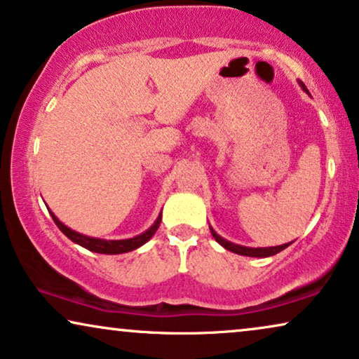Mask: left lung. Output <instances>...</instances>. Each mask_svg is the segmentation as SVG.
Returning a JSON list of instances; mask_svg holds the SVG:
<instances>
[{"label":"left lung","instance_id":"8db88e82","mask_svg":"<svg viewBox=\"0 0 359 359\" xmlns=\"http://www.w3.org/2000/svg\"><path fill=\"white\" fill-rule=\"evenodd\" d=\"M300 87H302L305 92L309 93V90L305 88V85L302 82H299ZM210 231H212V235L215 240H217L219 245H222L224 250L231 251V252H236V255H241V256H250V257H267V256H274L277 252H280L285 248L290 246V243H285V245H280V246H271V248H248V246H241V245H235V243L224 240L219 235H217V231L210 226Z\"/></svg>","mask_w":359,"mask_h":359}]
</instances>
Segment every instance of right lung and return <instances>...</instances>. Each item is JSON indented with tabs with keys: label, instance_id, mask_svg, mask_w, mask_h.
Instances as JSON below:
<instances>
[{
	"label": "right lung",
	"instance_id": "1",
	"mask_svg": "<svg viewBox=\"0 0 359 359\" xmlns=\"http://www.w3.org/2000/svg\"><path fill=\"white\" fill-rule=\"evenodd\" d=\"M50 212V210H49ZM50 217L54 219V223L59 226V229L64 235L72 240L76 245H80L82 248H87L88 251L93 252H100V255H121V252H130L133 250H137V248L144 245L154 236V233L159 228L161 219H162V213L157 217L154 224L147 229V231L142 233V235H137L135 238H130V240H100V238H92V236H85L82 233H76L74 229H70L69 226H65L64 223L60 222L59 218L55 217L54 213L50 212Z\"/></svg>",
	"mask_w": 359,
	"mask_h": 359
}]
</instances>
